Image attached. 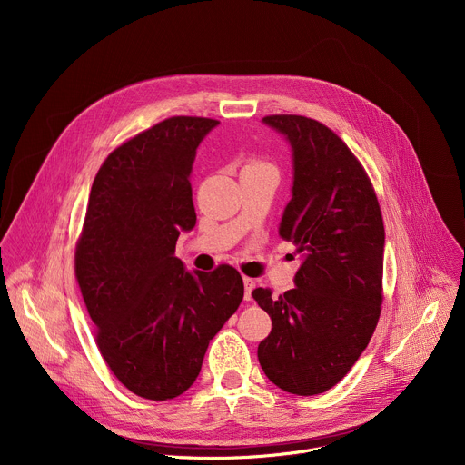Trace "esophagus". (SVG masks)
I'll use <instances>...</instances> for the list:
<instances>
[{
  "instance_id": "1",
  "label": "esophagus",
  "mask_w": 465,
  "mask_h": 465,
  "mask_svg": "<svg viewBox=\"0 0 465 465\" xmlns=\"http://www.w3.org/2000/svg\"><path fill=\"white\" fill-rule=\"evenodd\" d=\"M242 282H244V300L246 302H250L252 300V291L255 289V282L252 280V278H242Z\"/></svg>"
}]
</instances>
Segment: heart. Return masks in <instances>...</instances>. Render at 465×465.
<instances>
[{
    "label": "heart",
    "mask_w": 465,
    "mask_h": 465,
    "mask_svg": "<svg viewBox=\"0 0 465 465\" xmlns=\"http://www.w3.org/2000/svg\"><path fill=\"white\" fill-rule=\"evenodd\" d=\"M252 169H272V165H271L269 162H264V160H261V158L250 156V158H246V162H244V167H242V171H252Z\"/></svg>",
    "instance_id": "heart-1"
}]
</instances>
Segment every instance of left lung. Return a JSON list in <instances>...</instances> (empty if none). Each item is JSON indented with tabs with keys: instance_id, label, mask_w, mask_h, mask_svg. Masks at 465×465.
Wrapping results in <instances>:
<instances>
[{
	"instance_id": "1",
	"label": "left lung",
	"mask_w": 465,
	"mask_h": 465,
	"mask_svg": "<svg viewBox=\"0 0 465 465\" xmlns=\"http://www.w3.org/2000/svg\"><path fill=\"white\" fill-rule=\"evenodd\" d=\"M262 121L292 147V198L278 232L302 264L296 287L280 298L262 287L252 292L272 320L257 359L282 390L316 395L346 377L377 327L384 224L366 169L333 130L292 114Z\"/></svg>"
}]
</instances>
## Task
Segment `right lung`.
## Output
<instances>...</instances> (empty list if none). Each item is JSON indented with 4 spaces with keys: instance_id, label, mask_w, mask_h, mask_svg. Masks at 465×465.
Segmentation results:
<instances>
[{
    "instance_id": "add662e5",
    "label": "right lung",
    "mask_w": 465,
    "mask_h": 465,
    "mask_svg": "<svg viewBox=\"0 0 465 465\" xmlns=\"http://www.w3.org/2000/svg\"><path fill=\"white\" fill-rule=\"evenodd\" d=\"M217 123L174 115L115 147L95 174L75 246L99 353L123 386L153 401L194 382L210 341L244 296L230 264L189 274L174 257L180 232L196 223V149Z\"/></svg>"
}]
</instances>
